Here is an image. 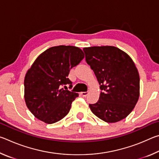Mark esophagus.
<instances>
[{
    "label": "esophagus",
    "instance_id": "1",
    "mask_svg": "<svg viewBox=\"0 0 159 159\" xmlns=\"http://www.w3.org/2000/svg\"><path fill=\"white\" fill-rule=\"evenodd\" d=\"M83 97H86L88 95V92H81L80 93Z\"/></svg>",
    "mask_w": 159,
    "mask_h": 159
}]
</instances>
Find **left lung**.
<instances>
[{
	"label": "left lung",
	"instance_id": "1",
	"mask_svg": "<svg viewBox=\"0 0 159 159\" xmlns=\"http://www.w3.org/2000/svg\"><path fill=\"white\" fill-rule=\"evenodd\" d=\"M83 51L102 90L98 102L89 104L91 111L107 123L124 119L139 97V76L134 61L114 46L84 48Z\"/></svg>",
	"mask_w": 159,
	"mask_h": 159
}]
</instances>
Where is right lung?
<instances>
[{
	"mask_svg": "<svg viewBox=\"0 0 159 159\" xmlns=\"http://www.w3.org/2000/svg\"><path fill=\"white\" fill-rule=\"evenodd\" d=\"M84 57L79 48L59 45L48 48L36 59L24 83L26 105L36 118L52 124L68 114L79 94L61 87L66 84L72 87L68 79L70 69Z\"/></svg>",
	"mask_w": 159,
	"mask_h": 159,
	"instance_id": "obj_1",
	"label": "right lung"
}]
</instances>
